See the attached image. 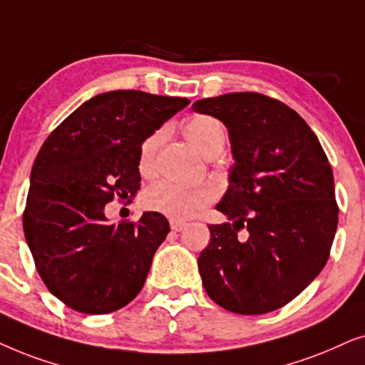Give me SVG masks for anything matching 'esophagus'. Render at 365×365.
Returning <instances> with one entry per match:
<instances>
[{"mask_svg": "<svg viewBox=\"0 0 365 365\" xmlns=\"http://www.w3.org/2000/svg\"><path fill=\"white\" fill-rule=\"evenodd\" d=\"M170 227H172V230H175V232H182L183 228L187 227V222H182V220H170Z\"/></svg>", "mask_w": 365, "mask_h": 365, "instance_id": "esophagus-1", "label": "esophagus"}]
</instances>
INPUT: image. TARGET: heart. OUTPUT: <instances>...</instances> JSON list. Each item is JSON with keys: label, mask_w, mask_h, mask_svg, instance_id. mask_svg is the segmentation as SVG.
I'll use <instances>...</instances> for the list:
<instances>
[{"label": "heart", "mask_w": 365, "mask_h": 365, "mask_svg": "<svg viewBox=\"0 0 365 365\" xmlns=\"http://www.w3.org/2000/svg\"><path fill=\"white\" fill-rule=\"evenodd\" d=\"M185 133L205 157L210 153H220L227 138L223 125L210 115H197L188 120L185 123ZM162 138L163 130H157L140 145L138 170L143 175L153 172L155 155ZM213 198L215 192L208 185H182L172 180H162L145 192L143 200L150 210L172 218H187L208 205Z\"/></svg>", "instance_id": "1"}]
</instances>
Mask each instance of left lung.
<instances>
[{
    "label": "left lung",
    "mask_w": 365,
    "mask_h": 365,
    "mask_svg": "<svg viewBox=\"0 0 365 365\" xmlns=\"http://www.w3.org/2000/svg\"><path fill=\"white\" fill-rule=\"evenodd\" d=\"M225 123L235 163L198 257L202 284L233 314L259 315L294 300L327 264L339 222L334 175L297 111L254 91L193 103ZM245 230V240L238 232Z\"/></svg>",
    "instance_id": "left-lung-1"
}]
</instances>
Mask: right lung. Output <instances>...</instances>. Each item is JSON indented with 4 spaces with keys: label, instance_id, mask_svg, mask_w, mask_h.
<instances>
[{
    "label": "right lung",
    "instance_id": "obj_1",
    "mask_svg": "<svg viewBox=\"0 0 365 365\" xmlns=\"http://www.w3.org/2000/svg\"><path fill=\"white\" fill-rule=\"evenodd\" d=\"M190 103L138 90L96 95L61 121L33 163L24 239L48 290L81 314H110L142 290L168 220L108 223L105 205L140 188V145Z\"/></svg>",
    "mask_w": 365,
    "mask_h": 365
}]
</instances>
